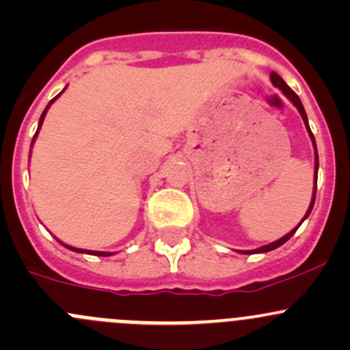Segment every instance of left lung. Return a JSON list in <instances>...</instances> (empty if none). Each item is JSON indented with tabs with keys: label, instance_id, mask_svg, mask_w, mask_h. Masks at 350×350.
Segmentation results:
<instances>
[{
	"label": "left lung",
	"instance_id": "left-lung-1",
	"mask_svg": "<svg viewBox=\"0 0 350 350\" xmlns=\"http://www.w3.org/2000/svg\"><path fill=\"white\" fill-rule=\"evenodd\" d=\"M271 81H273V84L276 88H280L281 91H283V94L286 98H288L289 101H291L293 105H295L296 108H298V111H299V115H301V118H303V122H305V125H306V130H308V133H310V139H312V142H313V147H315V150H317V144H315V137H313V133H312V130H310V125H308V118H306V113H305V108H303V105H301V101H299V98H298V94L295 93V91L291 90V88L288 86V84L284 83L283 81V77L281 76H278L276 72H271ZM315 171L319 172V154L315 152ZM317 172H315V181H317ZM317 185V183H315ZM315 195H317V186H315V189H313V198H312V203H310V206H308V211H306L305 213V217H303V220L299 221V225L303 224V221L306 220V218H308V215L312 213V208H313V204H315ZM298 225V227H299ZM298 227L296 228H293L291 232H289V234H286L284 237H281L280 241H276V242H273V243H267V245H262V247H259V249H256V250H241V254H260V252H269V250H274V249H278V247L280 245H283L284 242H288L289 239L293 237V234H295L296 230H298Z\"/></svg>",
	"mask_w": 350,
	"mask_h": 350
}]
</instances>
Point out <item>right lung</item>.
<instances>
[{"label": "right lung", "instance_id": "right-lung-1", "mask_svg": "<svg viewBox=\"0 0 350 350\" xmlns=\"http://www.w3.org/2000/svg\"><path fill=\"white\" fill-rule=\"evenodd\" d=\"M61 96V93L57 94V96L54 98V100H51V103L47 105V108L44 109V113H42V116H40V122H38V129H37V132H35V135H33V140H31V144L35 142V139H37V133H38V130H40V126H42V122H44V118H45V113H47V109H49V107H51L52 103H54L55 100H57V98ZM62 245H66V243H62ZM67 249H70V250H74V252H83V254H93V256H103V257H107V256H111L113 252H100V250H84V249H76V247H70V245H66Z\"/></svg>", "mask_w": 350, "mask_h": 350}]
</instances>
